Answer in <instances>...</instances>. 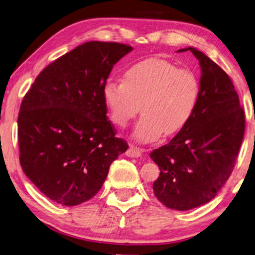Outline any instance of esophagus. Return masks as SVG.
<instances>
[{
    "instance_id": "1",
    "label": "esophagus",
    "mask_w": 255,
    "mask_h": 255,
    "mask_svg": "<svg viewBox=\"0 0 255 255\" xmlns=\"http://www.w3.org/2000/svg\"><path fill=\"white\" fill-rule=\"evenodd\" d=\"M126 155L129 157H139L142 155V149L139 147H136V146H129V148L127 149L126 152Z\"/></svg>"
}]
</instances>
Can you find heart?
Here are the masks:
<instances>
[{
	"mask_svg": "<svg viewBox=\"0 0 255 255\" xmlns=\"http://www.w3.org/2000/svg\"><path fill=\"white\" fill-rule=\"evenodd\" d=\"M201 95L197 76L175 63L151 58L132 64L124 80H108L102 90L109 117L118 127H126L140 110L134 136L140 142H154L164 132L173 135L193 118Z\"/></svg>",
	"mask_w": 255,
	"mask_h": 255,
	"instance_id": "b5f03b06",
	"label": "heart"
}]
</instances>
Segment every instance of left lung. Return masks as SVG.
Instances as JSON below:
<instances>
[{"mask_svg": "<svg viewBox=\"0 0 255 255\" xmlns=\"http://www.w3.org/2000/svg\"><path fill=\"white\" fill-rule=\"evenodd\" d=\"M199 106L193 118L168 144L151 152L160 176L153 183L156 199L186 211L211 201L232 175L245 131V113L229 76L201 51Z\"/></svg>", "mask_w": 255, "mask_h": 255, "instance_id": "left-lung-1", "label": "left lung"}]
</instances>
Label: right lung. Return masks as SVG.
<instances>
[{
  "label": "right lung",
  "instance_id": "obj_1",
  "mask_svg": "<svg viewBox=\"0 0 255 255\" xmlns=\"http://www.w3.org/2000/svg\"><path fill=\"white\" fill-rule=\"evenodd\" d=\"M132 50L115 42L84 43L44 68L18 116L23 172L56 203L78 205L98 193L111 163L127 151L102 98L115 64Z\"/></svg>",
  "mask_w": 255,
  "mask_h": 255
}]
</instances>
